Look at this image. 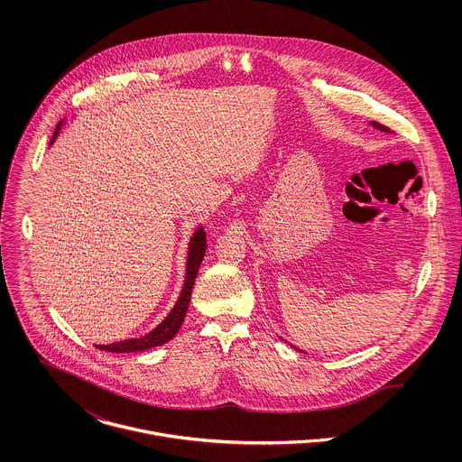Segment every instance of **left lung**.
<instances>
[{"label":"left lung","mask_w":462,"mask_h":462,"mask_svg":"<svg viewBox=\"0 0 462 462\" xmlns=\"http://www.w3.org/2000/svg\"><path fill=\"white\" fill-rule=\"evenodd\" d=\"M370 125H372L375 130H379V132L392 133V130H388L386 126H383V125H379V123H374V121H372ZM297 350H299V348H297Z\"/></svg>","instance_id":"left-lung-1"}]
</instances>
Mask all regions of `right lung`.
<instances>
[{"label":"right lung","instance_id":"obj_1","mask_svg":"<svg viewBox=\"0 0 462 462\" xmlns=\"http://www.w3.org/2000/svg\"><path fill=\"white\" fill-rule=\"evenodd\" d=\"M62 123L57 126L55 134L51 136L50 145L55 142L57 134L60 132ZM206 253V233L204 227L199 226L196 233L190 238L189 244V256H187V275H185V284L183 290L180 293V299L176 302V306L171 310V313L165 317V320L156 326L154 329L147 334H143L142 337H132V339H123L117 343H110V345H97L99 350H106V352H117V354H125V352H142V350H149L154 346H160L167 341H171L178 330L181 329V324L185 320L189 304H190V297H192V288L198 277L199 266L204 258Z\"/></svg>","mask_w":462,"mask_h":462}]
</instances>
